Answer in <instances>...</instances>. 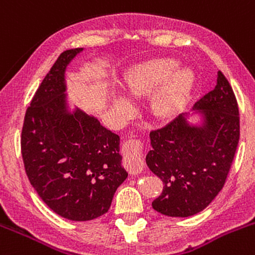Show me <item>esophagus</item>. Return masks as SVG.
Masks as SVG:
<instances>
[{
    "label": "esophagus",
    "instance_id": "esophagus-1",
    "mask_svg": "<svg viewBox=\"0 0 255 255\" xmlns=\"http://www.w3.org/2000/svg\"><path fill=\"white\" fill-rule=\"evenodd\" d=\"M124 167L130 174H137L143 168V143L140 138H128L123 145Z\"/></svg>",
    "mask_w": 255,
    "mask_h": 255
}]
</instances>
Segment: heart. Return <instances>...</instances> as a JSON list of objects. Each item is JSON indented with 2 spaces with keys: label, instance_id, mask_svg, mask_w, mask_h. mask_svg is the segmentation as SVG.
<instances>
[{
  "label": "heart",
  "instance_id": "1",
  "mask_svg": "<svg viewBox=\"0 0 255 255\" xmlns=\"http://www.w3.org/2000/svg\"><path fill=\"white\" fill-rule=\"evenodd\" d=\"M179 62L170 57L148 60L136 65L125 77V91L132 98L151 96V112L158 119L172 117L188 101L194 86V73L188 67L174 71ZM118 108L127 109L123 98L115 99Z\"/></svg>",
  "mask_w": 255,
  "mask_h": 255
}]
</instances>
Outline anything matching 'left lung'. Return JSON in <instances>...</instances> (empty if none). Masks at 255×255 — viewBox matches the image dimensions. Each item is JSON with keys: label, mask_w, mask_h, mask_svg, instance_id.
Segmentation results:
<instances>
[{"label": "left lung", "mask_w": 255, "mask_h": 255, "mask_svg": "<svg viewBox=\"0 0 255 255\" xmlns=\"http://www.w3.org/2000/svg\"><path fill=\"white\" fill-rule=\"evenodd\" d=\"M205 118L191 127L183 115L149 131L152 149L146 163L163 182L152 203L157 212L189 217L203 211L224 188L240 141V110L233 89L221 71L217 85L195 103Z\"/></svg>", "instance_id": "left-lung-1"}]
</instances>
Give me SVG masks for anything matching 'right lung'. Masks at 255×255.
I'll list each match as a JSON object with an SVG mask.
<instances>
[{
    "mask_svg": "<svg viewBox=\"0 0 255 255\" xmlns=\"http://www.w3.org/2000/svg\"><path fill=\"white\" fill-rule=\"evenodd\" d=\"M80 51L62 52L36 89L25 112L20 148L41 200L64 219L91 221L108 212L128 172L117 133L80 109L66 112L64 72Z\"/></svg>",
    "mask_w": 255,
    "mask_h": 255,
    "instance_id": "1",
    "label": "right lung"
}]
</instances>
